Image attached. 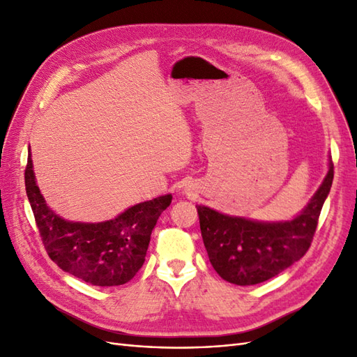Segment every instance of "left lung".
Segmentation results:
<instances>
[{
	"instance_id": "obj_1",
	"label": "left lung",
	"mask_w": 357,
	"mask_h": 357,
	"mask_svg": "<svg viewBox=\"0 0 357 357\" xmlns=\"http://www.w3.org/2000/svg\"><path fill=\"white\" fill-rule=\"evenodd\" d=\"M333 180V164L302 211L290 220L259 222L197 205L208 259L223 280L252 286L275 277L307 253Z\"/></svg>"
}]
</instances>
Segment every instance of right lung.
Segmentation results:
<instances>
[{
    "instance_id": "1",
    "label": "right lung",
    "mask_w": 357,
    "mask_h": 357,
    "mask_svg": "<svg viewBox=\"0 0 357 357\" xmlns=\"http://www.w3.org/2000/svg\"><path fill=\"white\" fill-rule=\"evenodd\" d=\"M26 195L49 257L62 271L83 282L110 287L134 278L143 266L150 235L171 204V193L132 205L114 219L84 223L50 210L37 186L31 150L25 169Z\"/></svg>"
}]
</instances>
